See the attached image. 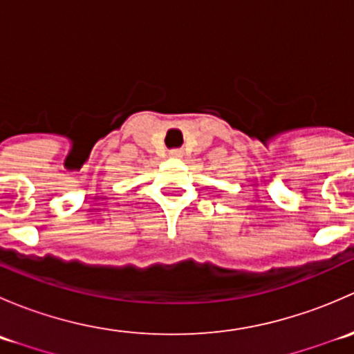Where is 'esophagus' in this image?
Listing matches in <instances>:
<instances>
[{"instance_id": "34e87169", "label": "esophagus", "mask_w": 354, "mask_h": 354, "mask_svg": "<svg viewBox=\"0 0 354 354\" xmlns=\"http://www.w3.org/2000/svg\"><path fill=\"white\" fill-rule=\"evenodd\" d=\"M169 154H171V157H181V151L180 149H174V151H171Z\"/></svg>"}]
</instances>
